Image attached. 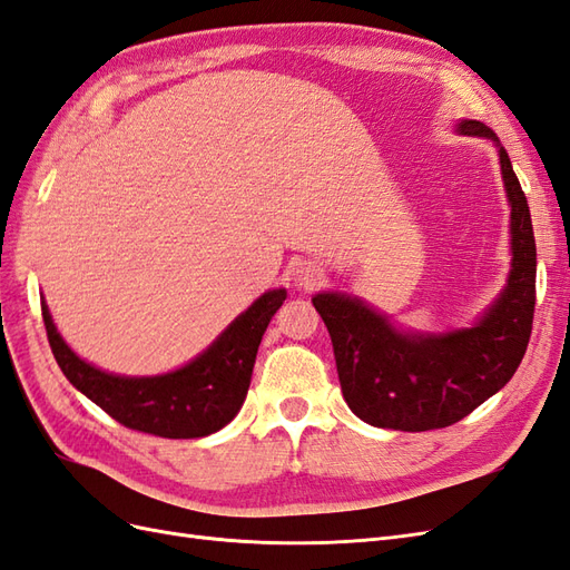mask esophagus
<instances>
[{
	"label": "esophagus",
	"instance_id": "esophagus-1",
	"mask_svg": "<svg viewBox=\"0 0 570 570\" xmlns=\"http://www.w3.org/2000/svg\"><path fill=\"white\" fill-rule=\"evenodd\" d=\"M323 278H325V273H323V268L316 266V264H302V266H297V271H295L297 285H299V287H306V289L318 287V285L323 283Z\"/></svg>",
	"mask_w": 570,
	"mask_h": 570
}]
</instances>
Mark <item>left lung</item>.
<instances>
[{
    "mask_svg": "<svg viewBox=\"0 0 570 570\" xmlns=\"http://www.w3.org/2000/svg\"><path fill=\"white\" fill-rule=\"evenodd\" d=\"M456 130L497 142L511 204L509 283L485 316L463 331L419 335L396 331L356 297L323 292L312 299L333 340L344 400L375 428L423 433L461 421L511 381L528 350L538 271L528 199L485 124L461 120Z\"/></svg>",
    "mask_w": 570,
    "mask_h": 570,
    "instance_id": "1",
    "label": "left lung"
}]
</instances>
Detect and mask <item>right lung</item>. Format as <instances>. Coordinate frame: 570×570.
<instances>
[{
  "mask_svg": "<svg viewBox=\"0 0 570 570\" xmlns=\"http://www.w3.org/2000/svg\"><path fill=\"white\" fill-rule=\"evenodd\" d=\"M285 297V289L266 292L195 361L154 377H126L95 368L61 340L45 299L42 318L51 354L68 383L114 421L149 435L193 440L216 433L237 416L249 390L258 344Z\"/></svg>",
  "mask_w": 570,
  "mask_h": 570,
  "instance_id": "add662e5",
  "label": "right lung"
}]
</instances>
